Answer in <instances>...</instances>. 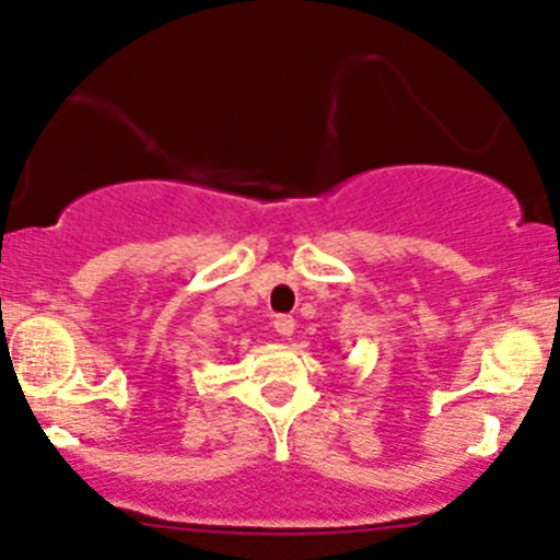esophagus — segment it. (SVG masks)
<instances>
[{
    "label": "esophagus",
    "mask_w": 560,
    "mask_h": 560,
    "mask_svg": "<svg viewBox=\"0 0 560 560\" xmlns=\"http://www.w3.org/2000/svg\"><path fill=\"white\" fill-rule=\"evenodd\" d=\"M272 326H275V330H278L280 336H291L293 328H296V323H293L291 315H278V317H275Z\"/></svg>",
    "instance_id": "34e87169"
}]
</instances>
